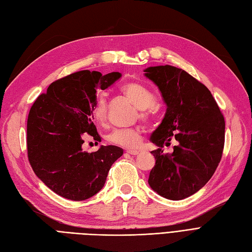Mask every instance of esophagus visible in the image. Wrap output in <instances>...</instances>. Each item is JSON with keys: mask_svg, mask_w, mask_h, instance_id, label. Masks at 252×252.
I'll list each match as a JSON object with an SVG mask.
<instances>
[{"mask_svg": "<svg viewBox=\"0 0 252 252\" xmlns=\"http://www.w3.org/2000/svg\"><path fill=\"white\" fill-rule=\"evenodd\" d=\"M127 153L129 155H133V156H137L140 154V151H133V149H127Z\"/></svg>", "mask_w": 252, "mask_h": 252, "instance_id": "34e87169", "label": "esophagus"}]
</instances>
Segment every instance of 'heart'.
Instances as JSON below:
<instances>
[{
	"instance_id": "1",
	"label": "heart",
	"mask_w": 252,
	"mask_h": 252,
	"mask_svg": "<svg viewBox=\"0 0 252 252\" xmlns=\"http://www.w3.org/2000/svg\"><path fill=\"white\" fill-rule=\"evenodd\" d=\"M122 91L141 110L140 117L144 120L152 118L155 113L156 96L149 88L137 83L123 86ZM92 115L98 124H104L107 119V103L101 96L92 107ZM142 132L139 128H117L108 135V141L126 148H138L142 142Z\"/></svg>"
}]
</instances>
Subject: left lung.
<instances>
[{
	"instance_id": "obj_1",
	"label": "left lung",
	"mask_w": 252,
	"mask_h": 252,
	"mask_svg": "<svg viewBox=\"0 0 252 252\" xmlns=\"http://www.w3.org/2000/svg\"><path fill=\"white\" fill-rule=\"evenodd\" d=\"M144 75L158 87L166 112L151 141L156 164L148 185L171 200L198 192L213 176L225 144V119L208 88L189 73L172 65L149 66ZM176 139L172 154L161 147Z\"/></svg>"
}]
</instances>
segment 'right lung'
Returning <instances> with one entry per match:
<instances>
[{"label": "right lung", "instance_id": "obj_1", "mask_svg": "<svg viewBox=\"0 0 252 252\" xmlns=\"http://www.w3.org/2000/svg\"><path fill=\"white\" fill-rule=\"evenodd\" d=\"M122 77L89 70L52 83L32 106L27 119V155L33 172L53 192L70 200H86L103 189L108 172L123 149L101 145L83 151L84 138L100 142L92 107L97 89L105 90Z\"/></svg>", "mask_w": 252, "mask_h": 252}]
</instances>
